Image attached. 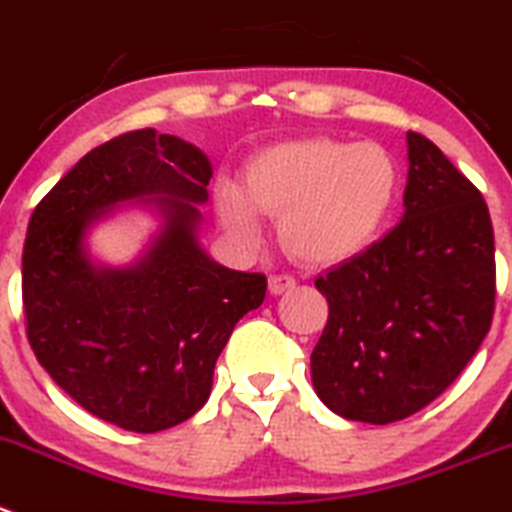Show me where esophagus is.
<instances>
[{
    "mask_svg": "<svg viewBox=\"0 0 512 512\" xmlns=\"http://www.w3.org/2000/svg\"><path fill=\"white\" fill-rule=\"evenodd\" d=\"M294 286H296L294 276H289V274L269 276V291H271V294H284V291L294 289Z\"/></svg>",
    "mask_w": 512,
    "mask_h": 512,
    "instance_id": "obj_1",
    "label": "esophagus"
}]
</instances>
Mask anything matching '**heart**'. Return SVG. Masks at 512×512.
Returning a JSON list of instances; mask_svg holds the SVG:
<instances>
[{"mask_svg": "<svg viewBox=\"0 0 512 512\" xmlns=\"http://www.w3.org/2000/svg\"><path fill=\"white\" fill-rule=\"evenodd\" d=\"M394 193L397 165L384 148L306 138L253 155L241 193L228 186L218 193V216L243 241L259 233L253 211L279 216V241L291 259L329 266L372 241Z\"/></svg>", "mask_w": 512, "mask_h": 512, "instance_id": "1", "label": "heart"}]
</instances>
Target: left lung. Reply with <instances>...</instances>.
Listing matches in <instances>:
<instances>
[{"instance_id":"left-lung-1","label":"left lung","mask_w":512,"mask_h":512,"mask_svg":"<svg viewBox=\"0 0 512 512\" xmlns=\"http://www.w3.org/2000/svg\"><path fill=\"white\" fill-rule=\"evenodd\" d=\"M405 216L314 281L329 301L311 382L347 420L389 425L440 397L475 357L495 311L488 206L432 140L407 133Z\"/></svg>"}]
</instances>
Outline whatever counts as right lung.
Returning a JSON list of instances; mask_svg holds the SVG:
<instances>
[{
    "instance_id": "1",
    "label": "right lung",
    "mask_w": 512,
    "mask_h": 512,
    "mask_svg": "<svg viewBox=\"0 0 512 512\" xmlns=\"http://www.w3.org/2000/svg\"><path fill=\"white\" fill-rule=\"evenodd\" d=\"M211 175L196 145L133 130L77 160L29 218V347L77 405L123 430L160 432L196 415L236 321L264 304V274L226 269L198 241ZM128 200L164 226L135 265L97 267L86 231Z\"/></svg>"
}]
</instances>
